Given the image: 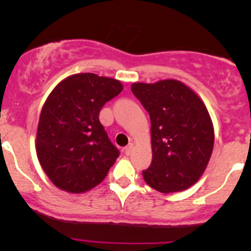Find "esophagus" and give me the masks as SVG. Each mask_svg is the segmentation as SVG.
<instances>
[{"mask_svg": "<svg viewBox=\"0 0 251 251\" xmlns=\"http://www.w3.org/2000/svg\"><path fill=\"white\" fill-rule=\"evenodd\" d=\"M132 149H133V144H128L127 147H125V148H124V153L126 154V155H130L131 153H132Z\"/></svg>", "mask_w": 251, "mask_h": 251, "instance_id": "esophagus-1", "label": "esophagus"}]
</instances>
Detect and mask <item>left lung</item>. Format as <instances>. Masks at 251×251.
<instances>
[{"instance_id":"left-lung-1","label":"left lung","mask_w":251,"mask_h":251,"mask_svg":"<svg viewBox=\"0 0 251 251\" xmlns=\"http://www.w3.org/2000/svg\"><path fill=\"white\" fill-rule=\"evenodd\" d=\"M131 91L151 116L153 158L144 181L161 193L184 191L204 173L214 148L206 107L177 80L132 83Z\"/></svg>"}]
</instances>
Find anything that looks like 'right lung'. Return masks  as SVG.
<instances>
[{
    "label": "right lung",
    "instance_id": "add662e5",
    "mask_svg": "<svg viewBox=\"0 0 251 251\" xmlns=\"http://www.w3.org/2000/svg\"><path fill=\"white\" fill-rule=\"evenodd\" d=\"M121 91L120 81L85 73L63 80L48 96L37 126L36 153L58 188L83 193L105 178L120 151L100 124V111Z\"/></svg>",
    "mask_w": 251,
    "mask_h": 251
}]
</instances>
